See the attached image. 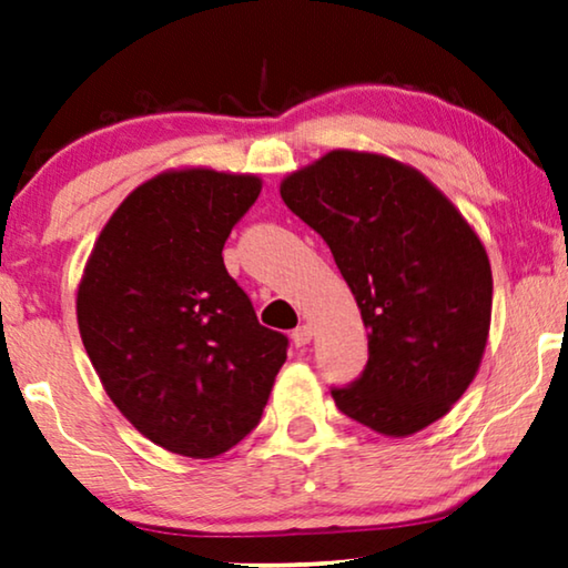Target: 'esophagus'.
<instances>
[{"label": "esophagus", "mask_w": 568, "mask_h": 568, "mask_svg": "<svg viewBox=\"0 0 568 568\" xmlns=\"http://www.w3.org/2000/svg\"><path fill=\"white\" fill-rule=\"evenodd\" d=\"M311 338H313V328L308 324H303L293 332V344L295 346H306V344H311Z\"/></svg>", "instance_id": "34e87169"}]
</instances>
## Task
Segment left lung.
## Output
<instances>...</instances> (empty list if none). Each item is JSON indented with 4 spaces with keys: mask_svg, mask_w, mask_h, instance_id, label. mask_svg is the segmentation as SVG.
Wrapping results in <instances>:
<instances>
[{
    "mask_svg": "<svg viewBox=\"0 0 568 568\" xmlns=\"http://www.w3.org/2000/svg\"><path fill=\"white\" fill-rule=\"evenodd\" d=\"M281 196L324 236L369 328L367 367L334 387L336 408L393 438L444 418L477 375L493 316L477 232L426 175L377 152H326Z\"/></svg>",
    "mask_w": 568,
    "mask_h": 568,
    "instance_id": "1",
    "label": "left lung"
}]
</instances>
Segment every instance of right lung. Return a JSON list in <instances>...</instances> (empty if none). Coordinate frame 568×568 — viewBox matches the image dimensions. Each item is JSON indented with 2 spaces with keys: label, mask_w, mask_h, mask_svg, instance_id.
I'll return each mask as SVG.
<instances>
[{
  "label": "right lung",
  "mask_w": 568,
  "mask_h": 568,
  "mask_svg": "<svg viewBox=\"0 0 568 568\" xmlns=\"http://www.w3.org/2000/svg\"><path fill=\"white\" fill-rule=\"evenodd\" d=\"M257 175L165 171L114 211L83 270L81 342L122 416L168 452L214 459L257 426L287 338L224 267Z\"/></svg>",
  "instance_id": "add662e5"
}]
</instances>
